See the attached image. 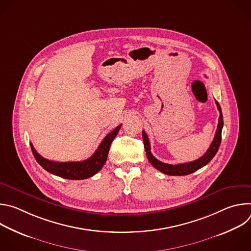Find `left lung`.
I'll list each match as a JSON object with an SVG mask.
<instances>
[{"instance_id":"left-lung-1","label":"left lung","mask_w":251,"mask_h":251,"mask_svg":"<svg viewBox=\"0 0 251 251\" xmlns=\"http://www.w3.org/2000/svg\"><path fill=\"white\" fill-rule=\"evenodd\" d=\"M216 104L218 106V109L220 111V118H219V124H218V129L216 132V135H214V139L211 142V144L208 148V150L205 152L203 156H201L200 159L189 162V163H184V164H177V165H171V164H166L163 163L159 160H157L151 153V147H150V142L148 139V136L146 132L143 130L142 131V136H143V141H144V147L146 150L147 158L151 165L159 170L160 172L169 175V176H186L190 175L192 173H195L199 169L202 168L206 164L210 162V160L214 157V155L217 154L220 145H221V141H222V130L224 127V118H223V113H222V108L219 104L218 101H216Z\"/></svg>"}]
</instances>
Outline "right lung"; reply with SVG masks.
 Instances as JSON below:
<instances>
[{
	"label": "right lung",
	"instance_id": "1",
	"mask_svg": "<svg viewBox=\"0 0 251 251\" xmlns=\"http://www.w3.org/2000/svg\"><path fill=\"white\" fill-rule=\"evenodd\" d=\"M121 125L117 126L113 131L107 135L102 142L96 152L87 160L81 162H53L42 157L32 144H30L31 152L37 160V162L49 173L58 176L67 180H84L98 173L104 166L107 156H108L110 145L116 135L119 132Z\"/></svg>",
	"mask_w": 251,
	"mask_h": 251
}]
</instances>
